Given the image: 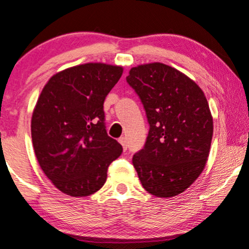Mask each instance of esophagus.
Wrapping results in <instances>:
<instances>
[{
    "instance_id": "34e87169",
    "label": "esophagus",
    "mask_w": 249,
    "mask_h": 249,
    "mask_svg": "<svg viewBox=\"0 0 249 249\" xmlns=\"http://www.w3.org/2000/svg\"><path fill=\"white\" fill-rule=\"evenodd\" d=\"M119 143L122 144L123 149H124V151H125V150L127 149V141H126V138H125V137H120L119 138Z\"/></svg>"
}]
</instances>
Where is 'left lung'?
Here are the masks:
<instances>
[{
    "label": "left lung",
    "instance_id": "1",
    "mask_svg": "<svg viewBox=\"0 0 249 249\" xmlns=\"http://www.w3.org/2000/svg\"><path fill=\"white\" fill-rule=\"evenodd\" d=\"M145 110L150 129L132 163L142 185L157 197H173L196 181L207 163L213 117L203 91L176 68L154 62L126 76Z\"/></svg>",
    "mask_w": 249,
    "mask_h": 249
}]
</instances>
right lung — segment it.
Returning a JSON list of instances; mask_svg holds the SVG:
<instances>
[{"instance_id":"right-lung-1","label":"right lung","mask_w":249,"mask_h":249,"mask_svg":"<svg viewBox=\"0 0 249 249\" xmlns=\"http://www.w3.org/2000/svg\"><path fill=\"white\" fill-rule=\"evenodd\" d=\"M123 67L89 62L52 76L32 117L37 162L60 191L83 197L103 187L107 168L123 152L108 137L104 102Z\"/></svg>"}]
</instances>
